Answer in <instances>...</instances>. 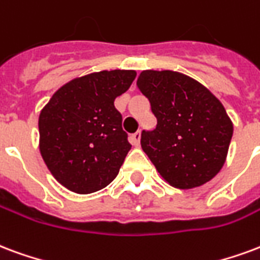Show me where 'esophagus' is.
Segmentation results:
<instances>
[{"label":"esophagus","instance_id":"34e87169","mask_svg":"<svg viewBox=\"0 0 260 260\" xmlns=\"http://www.w3.org/2000/svg\"><path fill=\"white\" fill-rule=\"evenodd\" d=\"M131 143L134 146H139L140 143V131L135 132V134H132L131 135Z\"/></svg>","mask_w":260,"mask_h":260}]
</instances>
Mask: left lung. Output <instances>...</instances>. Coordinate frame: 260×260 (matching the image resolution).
Returning <instances> with one entry per match:
<instances>
[{"instance_id": "obj_1", "label": "left lung", "mask_w": 260, "mask_h": 260, "mask_svg": "<svg viewBox=\"0 0 260 260\" xmlns=\"http://www.w3.org/2000/svg\"><path fill=\"white\" fill-rule=\"evenodd\" d=\"M136 85L157 118L155 129L142 131L140 145L159 175L178 189L209 182L222 169L233 136L222 103L176 71H142Z\"/></svg>"}]
</instances>
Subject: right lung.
I'll list each match as a JSON object with an SVG mask.
<instances>
[{
	"label": "right lung",
	"mask_w": 260,
	"mask_h": 260,
	"mask_svg": "<svg viewBox=\"0 0 260 260\" xmlns=\"http://www.w3.org/2000/svg\"><path fill=\"white\" fill-rule=\"evenodd\" d=\"M136 73L101 71L67 82L40 114V150L48 169L71 191L103 189L118 175L131 150L117 96L129 89Z\"/></svg>",
	"instance_id": "right-lung-1"
}]
</instances>
